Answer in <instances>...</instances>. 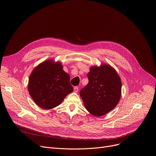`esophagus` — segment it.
Returning <instances> with one entry per match:
<instances>
[{
    "label": "esophagus",
    "mask_w": 156,
    "mask_h": 156,
    "mask_svg": "<svg viewBox=\"0 0 156 156\" xmlns=\"http://www.w3.org/2000/svg\"><path fill=\"white\" fill-rule=\"evenodd\" d=\"M78 91V86H75L74 87V92L75 93H77Z\"/></svg>",
    "instance_id": "esophagus-1"
}]
</instances>
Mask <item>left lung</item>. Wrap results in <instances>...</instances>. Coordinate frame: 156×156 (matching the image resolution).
I'll use <instances>...</instances> for the list:
<instances>
[{
  "label": "left lung",
  "instance_id": "8db88e82",
  "mask_svg": "<svg viewBox=\"0 0 156 156\" xmlns=\"http://www.w3.org/2000/svg\"><path fill=\"white\" fill-rule=\"evenodd\" d=\"M89 83L80 94L86 108L94 116L105 115L118 104L121 97L122 82L110 65L93 66L87 74Z\"/></svg>",
  "mask_w": 156,
  "mask_h": 156
}]
</instances>
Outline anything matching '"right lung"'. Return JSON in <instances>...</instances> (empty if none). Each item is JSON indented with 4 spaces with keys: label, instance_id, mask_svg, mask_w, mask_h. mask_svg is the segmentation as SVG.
Returning <instances> with one entry per match:
<instances>
[{
    "label": "right lung",
    "instance_id": "add662e5",
    "mask_svg": "<svg viewBox=\"0 0 156 156\" xmlns=\"http://www.w3.org/2000/svg\"><path fill=\"white\" fill-rule=\"evenodd\" d=\"M28 91L37 105L48 110L60 105L73 90L70 75L63 71L62 64L49 60L39 64L32 72Z\"/></svg>",
    "mask_w": 156,
    "mask_h": 156
}]
</instances>
